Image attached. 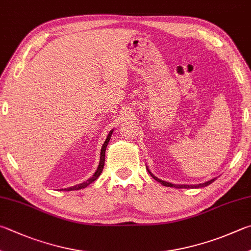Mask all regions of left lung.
<instances>
[{
    "label": "left lung",
    "instance_id": "obj_1",
    "mask_svg": "<svg viewBox=\"0 0 251 251\" xmlns=\"http://www.w3.org/2000/svg\"><path fill=\"white\" fill-rule=\"evenodd\" d=\"M147 170H148V172H149V175L151 176L156 181L160 182V183H161L162 185L170 186V188H176V189H199V188H204V186H207L208 184L213 183V182L215 181V179H216V177H214V179H212V180L204 182V183H200V184H172V183H170V182H167V181H163V180L158 179L157 176H154L152 175V173L150 172V170L148 169V168H147Z\"/></svg>",
    "mask_w": 251,
    "mask_h": 251
}]
</instances>
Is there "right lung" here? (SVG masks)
<instances>
[{
	"mask_svg": "<svg viewBox=\"0 0 251 251\" xmlns=\"http://www.w3.org/2000/svg\"><path fill=\"white\" fill-rule=\"evenodd\" d=\"M113 130H114V129H112V130L110 131V133H108L107 137H106L105 141H104V144H103V146H102L101 156H100V162H99L98 169H97V171H95V172L93 173V176H91L90 179H88V180L84 181V182H82V183H80V184L70 186V188L62 189L61 191H74V190L84 189V188H86V186H88L89 184H91V183H92V182H94L95 180H97L100 176H101V173H102V171H103V168H104V162H105V150H106V147H107L108 143H110V140H111V136H112V134H113Z\"/></svg>",
	"mask_w": 251,
	"mask_h": 251,
	"instance_id": "1",
	"label": "right lung"
}]
</instances>
